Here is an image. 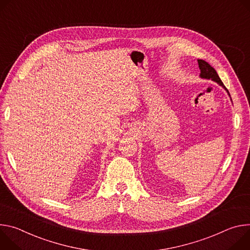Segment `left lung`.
<instances>
[{"label":"left lung","instance_id":"obj_1","mask_svg":"<svg viewBox=\"0 0 250 250\" xmlns=\"http://www.w3.org/2000/svg\"><path fill=\"white\" fill-rule=\"evenodd\" d=\"M198 63H199V67H200V69H201V73H200L201 78H204V79H211L212 81L216 82L217 84H219V86L223 87V88L228 92V94L229 95V90H228V89L226 88V86L224 85L223 81L220 80V78H219L217 72L215 71V69H214L212 66H210L207 62H205V61H203V60H198ZM229 96H230V95H229Z\"/></svg>","mask_w":250,"mask_h":250}]
</instances>
